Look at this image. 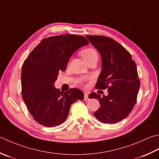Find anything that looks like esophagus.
<instances>
[{
    "label": "esophagus",
    "mask_w": 159,
    "mask_h": 159,
    "mask_svg": "<svg viewBox=\"0 0 159 159\" xmlns=\"http://www.w3.org/2000/svg\"><path fill=\"white\" fill-rule=\"evenodd\" d=\"M89 99V97H88V93H84V100L85 101H88Z\"/></svg>",
    "instance_id": "esophagus-1"
}]
</instances>
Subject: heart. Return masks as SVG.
Returning <instances> with one entry per match:
<instances>
[{
	"mask_svg": "<svg viewBox=\"0 0 159 159\" xmlns=\"http://www.w3.org/2000/svg\"><path fill=\"white\" fill-rule=\"evenodd\" d=\"M80 55L86 63L92 60H94V59L98 60V53L93 48H86L83 49L80 52ZM85 80V79H84L81 82L84 83Z\"/></svg>",
	"mask_w": 159,
	"mask_h": 159,
	"instance_id": "b5f03b06",
	"label": "heart"
}]
</instances>
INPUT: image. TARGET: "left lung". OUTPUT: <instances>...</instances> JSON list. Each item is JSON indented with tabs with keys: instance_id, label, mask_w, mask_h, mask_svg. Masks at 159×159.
I'll list each match as a JSON object with an SVG mask.
<instances>
[{
	"instance_id": "obj_1",
	"label": "left lung",
	"mask_w": 159,
	"mask_h": 159,
	"mask_svg": "<svg viewBox=\"0 0 159 159\" xmlns=\"http://www.w3.org/2000/svg\"><path fill=\"white\" fill-rule=\"evenodd\" d=\"M101 54L102 71L96 88H107L108 95L95 92L89 98H96L101 107L93 114L96 119L104 123H116L128 116L134 107L140 88L137 68L127 49L110 37L86 36Z\"/></svg>"
}]
</instances>
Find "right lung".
<instances>
[{
  "mask_svg": "<svg viewBox=\"0 0 159 159\" xmlns=\"http://www.w3.org/2000/svg\"><path fill=\"white\" fill-rule=\"evenodd\" d=\"M84 36L65 34L43 39L24 61L21 71L22 96L34 119L45 127L63 123L71 105L83 100L80 89L61 92L54 84L59 71L66 70L71 55L88 45Z\"/></svg>",
  "mask_w": 159,
  "mask_h": 159,
  "instance_id": "right-lung-1",
  "label": "right lung"
}]
</instances>
